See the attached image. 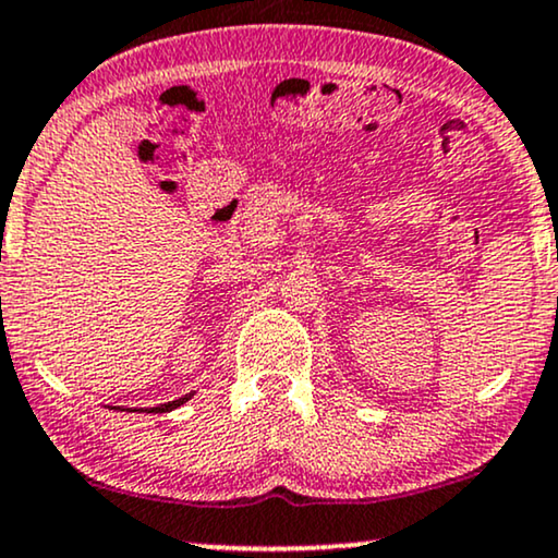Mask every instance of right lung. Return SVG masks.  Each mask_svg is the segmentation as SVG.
<instances>
[{
	"label": "right lung",
	"instance_id": "right-lung-1",
	"mask_svg": "<svg viewBox=\"0 0 558 558\" xmlns=\"http://www.w3.org/2000/svg\"><path fill=\"white\" fill-rule=\"evenodd\" d=\"M194 392H190V395H184V398H179V400H173V402H166V405H158V408H150V413H169V411H173V408H179V405H184L186 400L192 398Z\"/></svg>",
	"mask_w": 558,
	"mask_h": 558
}]
</instances>
